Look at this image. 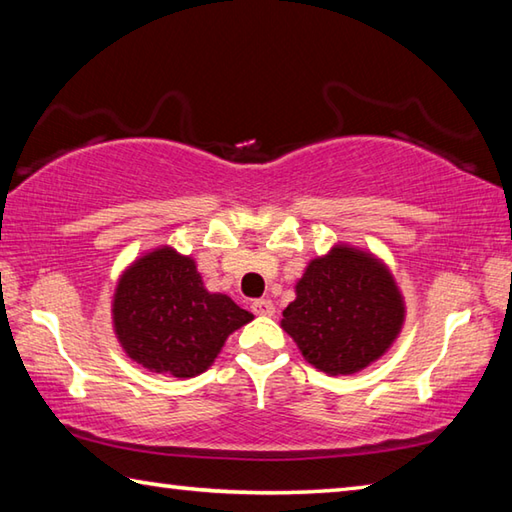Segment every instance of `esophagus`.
I'll return each mask as SVG.
<instances>
[{
  "label": "esophagus",
  "mask_w": 512,
  "mask_h": 512,
  "mask_svg": "<svg viewBox=\"0 0 512 512\" xmlns=\"http://www.w3.org/2000/svg\"><path fill=\"white\" fill-rule=\"evenodd\" d=\"M250 309L255 311L257 316H273L275 314V305L268 298H259V300H255L253 305H250Z\"/></svg>",
  "instance_id": "obj_1"
}]
</instances>
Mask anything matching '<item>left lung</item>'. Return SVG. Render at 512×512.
Here are the masks:
<instances>
[{"label": "left lung", "mask_w": 512, "mask_h": 512, "mask_svg": "<svg viewBox=\"0 0 512 512\" xmlns=\"http://www.w3.org/2000/svg\"><path fill=\"white\" fill-rule=\"evenodd\" d=\"M282 316L284 332L311 366L352 375L391 348L404 323V302L384 264L336 246L307 266Z\"/></svg>", "instance_id": "1"}]
</instances>
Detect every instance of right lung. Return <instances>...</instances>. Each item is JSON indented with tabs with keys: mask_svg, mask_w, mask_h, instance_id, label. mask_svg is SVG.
<instances>
[{
	"mask_svg": "<svg viewBox=\"0 0 512 512\" xmlns=\"http://www.w3.org/2000/svg\"><path fill=\"white\" fill-rule=\"evenodd\" d=\"M112 318L128 357L185 379L210 368L225 339L253 314L207 291L194 259L164 246L121 275Z\"/></svg>",
	"mask_w": 512,
	"mask_h": 512,
	"instance_id": "obj_1",
	"label": "right lung"
}]
</instances>
